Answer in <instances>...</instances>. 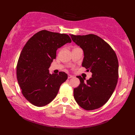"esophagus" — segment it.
<instances>
[{
	"label": "esophagus",
	"instance_id": "1",
	"mask_svg": "<svg viewBox=\"0 0 135 135\" xmlns=\"http://www.w3.org/2000/svg\"><path fill=\"white\" fill-rule=\"evenodd\" d=\"M73 75H70V74H68V79H70V78H73Z\"/></svg>",
	"mask_w": 135,
	"mask_h": 135
}]
</instances>
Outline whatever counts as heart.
<instances>
[{"instance_id":"1","label":"heart","mask_w":135,"mask_h":135,"mask_svg":"<svg viewBox=\"0 0 135 135\" xmlns=\"http://www.w3.org/2000/svg\"><path fill=\"white\" fill-rule=\"evenodd\" d=\"M76 48H78V47H76Z\"/></svg>"}]
</instances>
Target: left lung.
<instances>
[{"instance_id":"obj_1","label":"left lung","mask_w":135,"mask_h":135,"mask_svg":"<svg viewBox=\"0 0 135 135\" xmlns=\"http://www.w3.org/2000/svg\"><path fill=\"white\" fill-rule=\"evenodd\" d=\"M70 36L84 50L82 66L92 73L86 82L77 76L81 84L74 89V99L85 110H95L104 105L115 90L118 79L117 56L109 44L98 36Z\"/></svg>"}]
</instances>
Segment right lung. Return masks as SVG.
I'll return each mask as SVG.
<instances>
[{"instance_id": "obj_1", "label": "right lung", "mask_w": 135, "mask_h": 135, "mask_svg": "<svg viewBox=\"0 0 135 135\" xmlns=\"http://www.w3.org/2000/svg\"><path fill=\"white\" fill-rule=\"evenodd\" d=\"M71 42L67 34L42 30L25 45L17 62V78L22 94L31 104L37 107L48 104L67 79L65 73L50 74L48 69L57 49Z\"/></svg>"}]
</instances>
